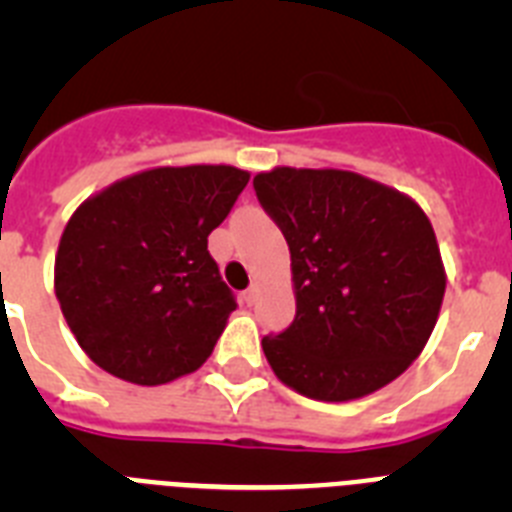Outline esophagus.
Instances as JSON below:
<instances>
[{"mask_svg":"<svg viewBox=\"0 0 512 512\" xmlns=\"http://www.w3.org/2000/svg\"><path fill=\"white\" fill-rule=\"evenodd\" d=\"M256 297H259V287H256V284L243 292V300H246V305H253V302H256Z\"/></svg>","mask_w":512,"mask_h":512,"instance_id":"esophagus-1","label":"esophagus"}]
</instances>
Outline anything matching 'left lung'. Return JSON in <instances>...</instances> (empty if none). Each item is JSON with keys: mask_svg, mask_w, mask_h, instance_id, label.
Segmentation results:
<instances>
[{"mask_svg": "<svg viewBox=\"0 0 512 512\" xmlns=\"http://www.w3.org/2000/svg\"><path fill=\"white\" fill-rule=\"evenodd\" d=\"M292 256L297 312L261 346L287 387L323 402L372 395L423 351L446 271L418 202L354 171L253 176Z\"/></svg>", "mask_w": 512, "mask_h": 512, "instance_id": "left-lung-1", "label": "left lung"}]
</instances>
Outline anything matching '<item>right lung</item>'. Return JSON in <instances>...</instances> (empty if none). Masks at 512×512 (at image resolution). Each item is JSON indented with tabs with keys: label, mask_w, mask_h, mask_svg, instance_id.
Here are the masks:
<instances>
[{
	"label": "right lung",
	"mask_w": 512,
	"mask_h": 512,
	"mask_svg": "<svg viewBox=\"0 0 512 512\" xmlns=\"http://www.w3.org/2000/svg\"><path fill=\"white\" fill-rule=\"evenodd\" d=\"M248 179L235 166H161L120 179L71 215L56 297L104 372L156 387L205 364L235 310L207 235Z\"/></svg>",
	"instance_id": "obj_1"
}]
</instances>
